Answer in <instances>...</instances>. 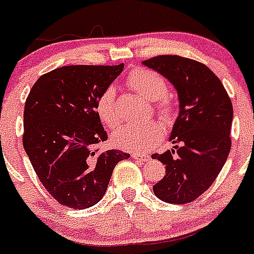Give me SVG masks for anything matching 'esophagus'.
<instances>
[{"instance_id": "34e87169", "label": "esophagus", "mask_w": 254, "mask_h": 254, "mask_svg": "<svg viewBox=\"0 0 254 254\" xmlns=\"http://www.w3.org/2000/svg\"><path fill=\"white\" fill-rule=\"evenodd\" d=\"M131 156L134 159H139V160H149L150 156L146 155V154H141V153H132Z\"/></svg>"}]
</instances>
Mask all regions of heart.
Returning a JSON list of instances; mask_svg holds the SVG:
<instances>
[{"label": "heart", "instance_id": "1", "mask_svg": "<svg viewBox=\"0 0 254 254\" xmlns=\"http://www.w3.org/2000/svg\"><path fill=\"white\" fill-rule=\"evenodd\" d=\"M127 85L134 91L148 100H153L158 114L167 124L174 119V104L165 96L167 82L159 73L149 68H134L127 76ZM116 91L114 86H108L99 96L95 110L99 119L106 127H114L119 124L120 115L115 104ZM162 139V127L158 123L148 122L143 124H125L111 135L114 145L124 150H145L158 144Z\"/></svg>", "mask_w": 254, "mask_h": 254}]
</instances>
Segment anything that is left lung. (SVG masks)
I'll use <instances>...</instances> for the list:
<instances>
[{
    "instance_id": "8db88e82",
    "label": "left lung",
    "mask_w": 254,
    "mask_h": 254,
    "mask_svg": "<svg viewBox=\"0 0 254 254\" xmlns=\"http://www.w3.org/2000/svg\"><path fill=\"white\" fill-rule=\"evenodd\" d=\"M143 65L162 73L177 89L179 115L172 150L153 154L165 175L153 187L164 202L186 204L202 195L223 168L231 150L233 106L223 84L209 67L177 55L155 56Z\"/></svg>"
}]
</instances>
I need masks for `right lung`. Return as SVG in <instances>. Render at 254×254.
I'll list each match as a JSON object with an SVG mask.
<instances>
[{
	"mask_svg": "<svg viewBox=\"0 0 254 254\" xmlns=\"http://www.w3.org/2000/svg\"><path fill=\"white\" fill-rule=\"evenodd\" d=\"M123 68L124 64L63 66L40 76L26 99L23 148L42 186L60 204L73 209L96 204L115 165L130 156L98 148L108 134L96 101Z\"/></svg>",
	"mask_w": 254,
	"mask_h": 254,
	"instance_id": "1",
	"label": "right lung"
}]
</instances>
